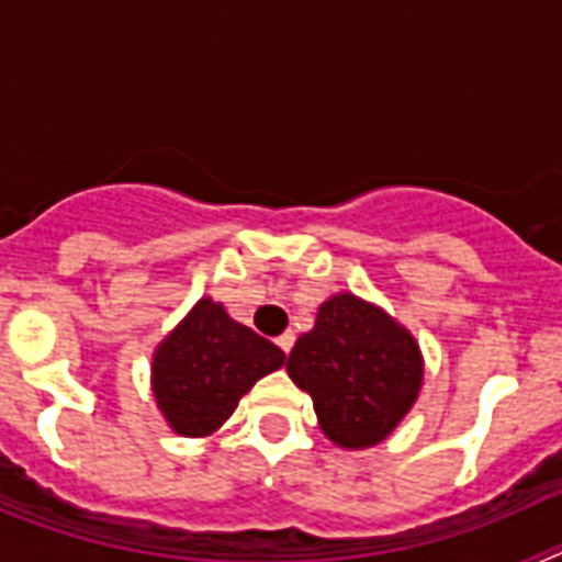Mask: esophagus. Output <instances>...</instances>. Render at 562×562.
Listing matches in <instances>:
<instances>
[{
  "instance_id": "esophagus-1",
  "label": "esophagus",
  "mask_w": 562,
  "mask_h": 562,
  "mask_svg": "<svg viewBox=\"0 0 562 562\" xmlns=\"http://www.w3.org/2000/svg\"><path fill=\"white\" fill-rule=\"evenodd\" d=\"M278 349L284 351V355H290L292 351V346H295V335H292V331H284V335L278 337Z\"/></svg>"
}]
</instances>
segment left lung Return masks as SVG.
I'll return each instance as SVG.
<instances>
[{"label":"left lung","mask_w":562,"mask_h":562,"mask_svg":"<svg viewBox=\"0 0 562 562\" xmlns=\"http://www.w3.org/2000/svg\"><path fill=\"white\" fill-rule=\"evenodd\" d=\"M286 371L315 400L321 428L340 448H371L408 414L422 385V355L396 321L342 292L297 337Z\"/></svg>","instance_id":"1"}]
</instances>
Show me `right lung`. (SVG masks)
Returning a JSON list of instances; mask_svg holds the SVG:
<instances>
[{"label":"right lung","instance_id":"1","mask_svg":"<svg viewBox=\"0 0 562 562\" xmlns=\"http://www.w3.org/2000/svg\"><path fill=\"white\" fill-rule=\"evenodd\" d=\"M286 355L202 297L154 355V396L177 434L207 436Z\"/></svg>","mask_w":562,"mask_h":562}]
</instances>
